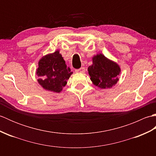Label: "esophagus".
<instances>
[{"label": "esophagus", "instance_id": "34e87169", "mask_svg": "<svg viewBox=\"0 0 156 156\" xmlns=\"http://www.w3.org/2000/svg\"><path fill=\"white\" fill-rule=\"evenodd\" d=\"M76 73H82V74H83V73L85 72V68L84 67H82L79 69H76Z\"/></svg>", "mask_w": 156, "mask_h": 156}]
</instances>
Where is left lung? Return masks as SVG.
<instances>
[{"mask_svg":"<svg viewBox=\"0 0 156 156\" xmlns=\"http://www.w3.org/2000/svg\"><path fill=\"white\" fill-rule=\"evenodd\" d=\"M92 59V64L88 68V71L92 84L102 89L114 87L119 80V65L101 53L94 55Z\"/></svg>","mask_w":156,"mask_h":156,"instance_id":"8db88e82","label":"left lung"}]
</instances>
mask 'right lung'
I'll return each instance as SVG.
<instances>
[{"label":"right lung","instance_id":"1","mask_svg":"<svg viewBox=\"0 0 156 156\" xmlns=\"http://www.w3.org/2000/svg\"><path fill=\"white\" fill-rule=\"evenodd\" d=\"M72 74L62 54H59V50L43 56L39 59L36 69L39 85L46 90L56 93L62 92Z\"/></svg>","mask_w":156,"mask_h":156}]
</instances>
